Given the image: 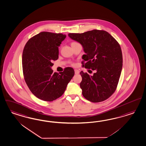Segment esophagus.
Masks as SVG:
<instances>
[{
    "label": "esophagus",
    "instance_id": "1",
    "mask_svg": "<svg viewBox=\"0 0 146 146\" xmlns=\"http://www.w3.org/2000/svg\"><path fill=\"white\" fill-rule=\"evenodd\" d=\"M75 74H76V75H77V74H79V70H77V69H75Z\"/></svg>",
    "mask_w": 146,
    "mask_h": 146
}]
</instances>
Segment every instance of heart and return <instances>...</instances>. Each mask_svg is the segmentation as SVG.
<instances>
[{"mask_svg":"<svg viewBox=\"0 0 146 146\" xmlns=\"http://www.w3.org/2000/svg\"><path fill=\"white\" fill-rule=\"evenodd\" d=\"M76 43H77V42H71V45H74V44H76ZM72 65H73V66H74V64H72Z\"/></svg>","mask_w":146,"mask_h":146,"instance_id":"obj_1","label":"heart"}]
</instances>
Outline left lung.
<instances>
[{
    "label": "left lung",
    "instance_id": "8db88e82",
    "mask_svg": "<svg viewBox=\"0 0 146 146\" xmlns=\"http://www.w3.org/2000/svg\"><path fill=\"white\" fill-rule=\"evenodd\" d=\"M68 36L83 47L86 54L82 57L83 67L96 70L92 76L80 71L83 96L92 102L107 100L116 91L121 76L123 56L120 45L104 30L69 33Z\"/></svg>",
    "mask_w": 146,
    "mask_h": 146
}]
</instances>
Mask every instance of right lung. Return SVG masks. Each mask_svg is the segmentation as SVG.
<instances>
[{"mask_svg":"<svg viewBox=\"0 0 146 146\" xmlns=\"http://www.w3.org/2000/svg\"><path fill=\"white\" fill-rule=\"evenodd\" d=\"M66 37L62 33L41 32L31 38L24 47V78L30 91L40 100L53 101L62 96L74 76L71 67L59 74L51 69L52 61L58 59V47Z\"/></svg>","mask_w":146,"mask_h":146,"instance_id":"1","label":"right lung"}]
</instances>
